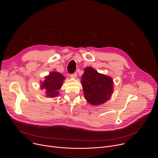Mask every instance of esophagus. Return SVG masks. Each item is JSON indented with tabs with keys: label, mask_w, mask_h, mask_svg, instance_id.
I'll return each mask as SVG.
<instances>
[{
	"label": "esophagus",
	"mask_w": 158,
	"mask_h": 158,
	"mask_svg": "<svg viewBox=\"0 0 158 158\" xmlns=\"http://www.w3.org/2000/svg\"><path fill=\"white\" fill-rule=\"evenodd\" d=\"M70 77H71V78L76 79V77H77V73H74V74H71V75L70 76Z\"/></svg>",
	"instance_id": "obj_1"
}]
</instances>
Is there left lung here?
Returning a JSON list of instances; mask_svg holds the SVG:
<instances>
[{
    "mask_svg": "<svg viewBox=\"0 0 158 158\" xmlns=\"http://www.w3.org/2000/svg\"><path fill=\"white\" fill-rule=\"evenodd\" d=\"M84 71L81 82L85 100L93 106L109 100L114 90L112 78L99 73L92 67H86Z\"/></svg>",
    "mask_w": 158,
    "mask_h": 158,
    "instance_id": "8db88e82",
    "label": "left lung"
}]
</instances>
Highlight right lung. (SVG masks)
Here are the masks:
<instances>
[{"mask_svg":"<svg viewBox=\"0 0 158 158\" xmlns=\"http://www.w3.org/2000/svg\"><path fill=\"white\" fill-rule=\"evenodd\" d=\"M44 78V81L40 82V87L42 90H46V97L54 98L58 96L59 90L61 88L65 77L61 73L54 71L50 72L49 74Z\"/></svg>","mask_w":158,"mask_h":158,"instance_id":"add662e5","label":"right lung"}]
</instances>
